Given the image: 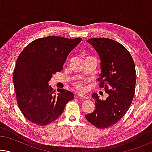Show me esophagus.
<instances>
[{"label": "esophagus", "instance_id": "1", "mask_svg": "<svg viewBox=\"0 0 152 152\" xmlns=\"http://www.w3.org/2000/svg\"><path fill=\"white\" fill-rule=\"evenodd\" d=\"M78 97H80V98H84L85 99H88L89 98L88 95L82 94V93H80V94H78Z\"/></svg>", "mask_w": 152, "mask_h": 152}]
</instances>
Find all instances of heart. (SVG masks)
<instances>
[{"mask_svg":"<svg viewBox=\"0 0 152 152\" xmlns=\"http://www.w3.org/2000/svg\"><path fill=\"white\" fill-rule=\"evenodd\" d=\"M73 86L76 89L79 91H84L85 90V86L84 84L81 81H75L73 82Z\"/></svg>","mask_w":152,"mask_h":152,"instance_id":"1","label":"heart"}]
</instances>
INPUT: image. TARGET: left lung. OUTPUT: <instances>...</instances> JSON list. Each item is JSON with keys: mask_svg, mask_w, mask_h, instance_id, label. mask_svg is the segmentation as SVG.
Here are the masks:
<instances>
[{"mask_svg": "<svg viewBox=\"0 0 152 152\" xmlns=\"http://www.w3.org/2000/svg\"><path fill=\"white\" fill-rule=\"evenodd\" d=\"M87 42L100 58L102 73L97 81L109 97L104 101L93 93L95 110L85 118L95 127L108 128L119 121L132 104L136 81L135 64L127 49L113 39L93 38Z\"/></svg>", "mask_w": 152, "mask_h": 152, "instance_id": "left-lung-1", "label": "left lung"}]
</instances>
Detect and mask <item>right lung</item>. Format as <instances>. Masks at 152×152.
<instances>
[{"instance_id":"right-lung-1","label":"right lung","mask_w":152,"mask_h":152,"mask_svg":"<svg viewBox=\"0 0 152 152\" xmlns=\"http://www.w3.org/2000/svg\"><path fill=\"white\" fill-rule=\"evenodd\" d=\"M82 38L49 36L35 39L20 53L13 74L18 107L29 121L45 126L63 113L74 94L48 85L53 74L63 69L69 53Z\"/></svg>"}]
</instances>
